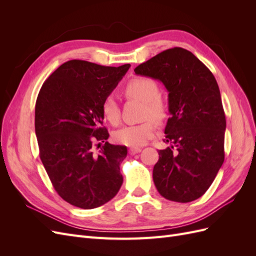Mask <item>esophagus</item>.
Here are the masks:
<instances>
[{"mask_svg": "<svg viewBox=\"0 0 256 256\" xmlns=\"http://www.w3.org/2000/svg\"><path fill=\"white\" fill-rule=\"evenodd\" d=\"M142 148H140V147H131V148L129 150V154H136L138 152H141Z\"/></svg>", "mask_w": 256, "mask_h": 256, "instance_id": "1", "label": "esophagus"}]
</instances>
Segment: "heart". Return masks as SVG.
Returning a JSON list of instances; mask_svg holds the SVG:
<instances>
[{
	"mask_svg": "<svg viewBox=\"0 0 256 256\" xmlns=\"http://www.w3.org/2000/svg\"><path fill=\"white\" fill-rule=\"evenodd\" d=\"M126 95L144 102L143 118L147 120L136 125H127L115 131L114 140L122 145L136 147L142 146L157 134V125L154 120H162L166 118V104L159 98L157 83L145 76L131 79L125 86ZM102 112L111 125H118L120 112L118 98L108 94L102 102Z\"/></svg>",
	"mask_w": 256,
	"mask_h": 256,
	"instance_id": "b5f03b06",
	"label": "heart"
}]
</instances>
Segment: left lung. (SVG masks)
I'll use <instances>...</instances> for the list:
<instances>
[{"mask_svg": "<svg viewBox=\"0 0 256 256\" xmlns=\"http://www.w3.org/2000/svg\"><path fill=\"white\" fill-rule=\"evenodd\" d=\"M134 72L164 83L170 116L152 180L160 194L192 202L210 187L224 161L226 120L212 72L190 51L175 47L138 65Z\"/></svg>", "mask_w": 256, "mask_h": 256, "instance_id": "obj_1", "label": "left lung"}]
</instances>
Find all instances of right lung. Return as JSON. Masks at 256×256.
<instances>
[{
	"instance_id": "right-lung-1",
	"label": "right lung",
	"mask_w": 256,
	"mask_h": 256,
	"mask_svg": "<svg viewBox=\"0 0 256 256\" xmlns=\"http://www.w3.org/2000/svg\"><path fill=\"white\" fill-rule=\"evenodd\" d=\"M130 64L102 66L72 60L44 81L35 106L40 157L58 196L67 203L92 209L120 189V164L127 147L106 142L102 102L128 72ZM104 142L95 153L92 147Z\"/></svg>"
}]
</instances>
